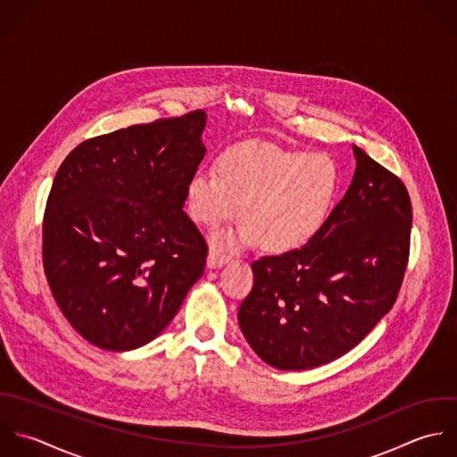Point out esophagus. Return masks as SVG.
I'll list each match as a JSON object with an SVG mask.
<instances>
[{"label":"esophagus","instance_id":"obj_1","mask_svg":"<svg viewBox=\"0 0 457 457\" xmlns=\"http://www.w3.org/2000/svg\"><path fill=\"white\" fill-rule=\"evenodd\" d=\"M228 260H229V256H228L226 253H220L219 249H210V254H208V267H210V269L220 267V265H224Z\"/></svg>","mask_w":457,"mask_h":457}]
</instances>
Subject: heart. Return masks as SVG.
<instances>
[{"label":"heart","mask_w":457,"mask_h":457,"mask_svg":"<svg viewBox=\"0 0 457 457\" xmlns=\"http://www.w3.org/2000/svg\"><path fill=\"white\" fill-rule=\"evenodd\" d=\"M217 170L197 172L187 187L190 217L217 228L238 215L244 224L215 244L262 247L285 254L308 244L324 226L338 188L337 163L326 154L245 144L226 151Z\"/></svg>","instance_id":"1"}]
</instances>
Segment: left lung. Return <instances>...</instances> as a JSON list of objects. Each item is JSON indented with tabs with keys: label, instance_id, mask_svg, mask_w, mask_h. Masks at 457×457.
<instances>
[{
	"label": "left lung",
	"instance_id": "left-lung-1",
	"mask_svg": "<svg viewBox=\"0 0 457 457\" xmlns=\"http://www.w3.org/2000/svg\"><path fill=\"white\" fill-rule=\"evenodd\" d=\"M344 199L301 249L253 263L238 310L253 351L279 370H308L354 349L392 310L410 260L411 199L399 176L354 145Z\"/></svg>",
	"mask_w": 457,
	"mask_h": 457
}]
</instances>
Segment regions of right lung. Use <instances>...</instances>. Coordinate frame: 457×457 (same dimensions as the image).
<instances>
[{
	"mask_svg": "<svg viewBox=\"0 0 457 457\" xmlns=\"http://www.w3.org/2000/svg\"><path fill=\"white\" fill-rule=\"evenodd\" d=\"M203 110L76 145L56 170L42 263L69 324L104 351L156 338L203 276L208 244L183 212L206 147Z\"/></svg>",
	"mask_w": 457,
	"mask_h": 457,
	"instance_id": "add662e5",
	"label": "right lung"
}]
</instances>
